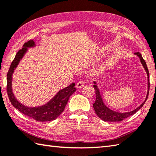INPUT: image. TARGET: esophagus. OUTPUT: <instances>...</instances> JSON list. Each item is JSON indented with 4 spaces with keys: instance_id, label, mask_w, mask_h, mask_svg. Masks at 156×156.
<instances>
[{
    "instance_id": "obj_1",
    "label": "esophagus",
    "mask_w": 156,
    "mask_h": 156,
    "mask_svg": "<svg viewBox=\"0 0 156 156\" xmlns=\"http://www.w3.org/2000/svg\"><path fill=\"white\" fill-rule=\"evenodd\" d=\"M84 84H85V81L84 80H80L76 84V87L78 88H81L84 86Z\"/></svg>"
}]
</instances>
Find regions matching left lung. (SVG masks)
Here are the masks:
<instances>
[{
    "label": "left lung",
    "instance_id": "obj_1",
    "mask_svg": "<svg viewBox=\"0 0 156 156\" xmlns=\"http://www.w3.org/2000/svg\"><path fill=\"white\" fill-rule=\"evenodd\" d=\"M135 54L136 55L140 58V60H141L142 65L143 67H144V68L145 69L146 72H147V76H148V90H147V97H146L145 101L142 103L141 105L138 107V108L135 109V110H133L132 112H126V113H119V112L112 111V110H111V109H109L108 107H106L104 103H103L101 96V94H100V92L96 85V82H94V85H93V87L94 88V90H95L96 100H95V102L93 103V108L94 109V112H95V113H96V114L98 115V116L103 121H105V122H120V121H122L123 120H124L125 118H126L130 116V115L135 114V113L139 110V109H140L142 108L143 105L145 104L146 100L147 99L149 91V70L147 68V64H146L145 60L143 59L141 54L139 52H136V53H135Z\"/></svg>",
    "mask_w": 156,
    "mask_h": 156
}]
</instances>
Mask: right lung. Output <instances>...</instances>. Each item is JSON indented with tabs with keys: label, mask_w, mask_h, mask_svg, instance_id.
<instances>
[{
	"label": "right lung",
	"mask_w": 156,
	"mask_h": 156,
	"mask_svg": "<svg viewBox=\"0 0 156 156\" xmlns=\"http://www.w3.org/2000/svg\"><path fill=\"white\" fill-rule=\"evenodd\" d=\"M34 45V42L32 40L25 42L23 47L17 52L14 59L12 62L7 76V92L11 104L15 108L24 115L34 119L38 122H47L54 120L59 116L63 112L69 97L76 90L74 87L75 84L72 83L63 89L61 90L47 104L37 108H28L21 104L15 99L11 89L12 74L14 69L19 63L20 59L23 57L24 53L27 51V47H30Z\"/></svg>",
	"instance_id": "obj_1"
}]
</instances>
